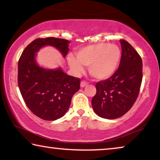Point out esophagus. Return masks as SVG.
<instances>
[{"instance_id":"obj_1","label":"esophagus","mask_w":160,"mask_h":160,"mask_svg":"<svg viewBox=\"0 0 160 160\" xmlns=\"http://www.w3.org/2000/svg\"><path fill=\"white\" fill-rule=\"evenodd\" d=\"M88 85V82H86V81H81V82H80V87L81 88H85V86H87Z\"/></svg>"}]
</instances>
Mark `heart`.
<instances>
[{
  "mask_svg": "<svg viewBox=\"0 0 160 160\" xmlns=\"http://www.w3.org/2000/svg\"><path fill=\"white\" fill-rule=\"evenodd\" d=\"M77 59L70 56L68 61L76 73L83 72L82 66L89 67V72L97 80H105L114 73L121 58L118 46L108 43H98L80 48L76 53Z\"/></svg>",
  "mask_w": 160,
  "mask_h": 160,
  "instance_id": "1",
  "label": "heart"
}]
</instances>
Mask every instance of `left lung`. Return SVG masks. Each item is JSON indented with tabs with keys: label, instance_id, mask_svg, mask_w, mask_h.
I'll list each match as a JSON object with an SVG mask.
<instances>
[{
	"label": "left lung",
	"instance_id": "8db88e82",
	"mask_svg": "<svg viewBox=\"0 0 160 160\" xmlns=\"http://www.w3.org/2000/svg\"><path fill=\"white\" fill-rule=\"evenodd\" d=\"M122 52L118 68L112 76L97 82L92 108L102 118L115 119L131 109L138 97L142 79L140 56L128 42L120 40Z\"/></svg>",
	"mask_w": 160,
	"mask_h": 160
}]
</instances>
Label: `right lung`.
<instances>
[{
  "label": "right lung",
  "instance_id": "obj_1",
  "mask_svg": "<svg viewBox=\"0 0 160 160\" xmlns=\"http://www.w3.org/2000/svg\"><path fill=\"white\" fill-rule=\"evenodd\" d=\"M68 40L55 37L38 38L32 42L18 61V82L28 107L40 118L54 121L68 109L73 94L79 90L80 78L61 70L45 69L36 63V53L44 46H52L63 57L68 52Z\"/></svg>",
  "mask_w": 160,
  "mask_h": 160
}]
</instances>
